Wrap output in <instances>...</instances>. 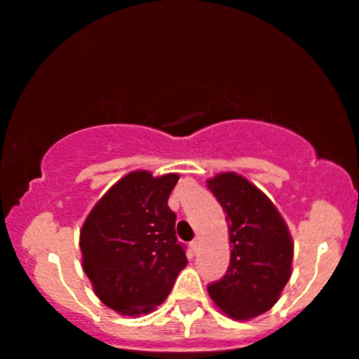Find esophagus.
I'll return each instance as SVG.
<instances>
[{
    "instance_id": "34e87169",
    "label": "esophagus",
    "mask_w": 359,
    "mask_h": 359,
    "mask_svg": "<svg viewBox=\"0 0 359 359\" xmlns=\"http://www.w3.org/2000/svg\"><path fill=\"white\" fill-rule=\"evenodd\" d=\"M190 247H192V252H194V253H197L198 250H201V238H198V237L195 238L194 242L190 243Z\"/></svg>"
}]
</instances>
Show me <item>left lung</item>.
Instances as JSON below:
<instances>
[{
  "mask_svg": "<svg viewBox=\"0 0 359 359\" xmlns=\"http://www.w3.org/2000/svg\"><path fill=\"white\" fill-rule=\"evenodd\" d=\"M207 187L224 208L229 224L230 266L208 285L213 305L237 321L269 311L292 276L293 240L275 203L235 172H222Z\"/></svg>",
  "mask_w": 359,
  "mask_h": 359,
  "instance_id": "obj_1",
  "label": "left lung"
}]
</instances>
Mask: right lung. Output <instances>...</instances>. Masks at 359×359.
<instances>
[{"label":"right lung","instance_id":"add662e5","mask_svg":"<svg viewBox=\"0 0 359 359\" xmlns=\"http://www.w3.org/2000/svg\"><path fill=\"white\" fill-rule=\"evenodd\" d=\"M179 174L134 170L99 198L79 233L83 270L104 305L122 316L156 310L187 266L167 205Z\"/></svg>","mask_w":359,"mask_h":359}]
</instances>
